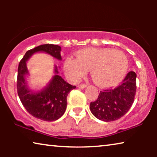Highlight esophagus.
Segmentation results:
<instances>
[{
    "label": "esophagus",
    "mask_w": 157,
    "mask_h": 157,
    "mask_svg": "<svg viewBox=\"0 0 157 157\" xmlns=\"http://www.w3.org/2000/svg\"><path fill=\"white\" fill-rule=\"evenodd\" d=\"M78 88H80V89H84V88L86 87V85L84 84V83H81V84H79L78 86Z\"/></svg>",
    "instance_id": "esophagus-1"
}]
</instances>
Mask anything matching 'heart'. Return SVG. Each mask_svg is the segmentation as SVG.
<instances>
[{"mask_svg":"<svg viewBox=\"0 0 157 157\" xmlns=\"http://www.w3.org/2000/svg\"><path fill=\"white\" fill-rule=\"evenodd\" d=\"M128 62L125 53L111 48H86L77 53V59L68 58L65 71L74 81H78L91 70L94 82L109 87L120 82L126 74Z\"/></svg>","mask_w":157,"mask_h":157,"instance_id":"1","label":"heart"}]
</instances>
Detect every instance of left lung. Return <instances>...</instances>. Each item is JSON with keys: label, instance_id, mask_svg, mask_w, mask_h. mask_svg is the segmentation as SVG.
<instances>
[{"label": "left lung", "instance_id": "1", "mask_svg": "<svg viewBox=\"0 0 157 157\" xmlns=\"http://www.w3.org/2000/svg\"><path fill=\"white\" fill-rule=\"evenodd\" d=\"M136 78V73L130 71L117 87L100 91L97 99L90 104L92 114L103 121H115L125 115L134 103Z\"/></svg>", "mask_w": 157, "mask_h": 157}]
</instances>
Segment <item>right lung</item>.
Here are the masks:
<instances>
[{
  "label": "right lung",
  "instance_id": "add662e5",
  "mask_svg": "<svg viewBox=\"0 0 157 157\" xmlns=\"http://www.w3.org/2000/svg\"><path fill=\"white\" fill-rule=\"evenodd\" d=\"M61 46L58 45H40L28 51L18 65L17 91L21 101L30 114L43 121H56L63 116L67 106L68 94L76 89V86L71 85L64 81L59 74L58 67L54 66V76L46 86L39 91L31 90L27 81L29 76L27 61L34 53L38 52L48 53L61 61Z\"/></svg>",
  "mask_w": 157,
  "mask_h": 157
}]
</instances>
